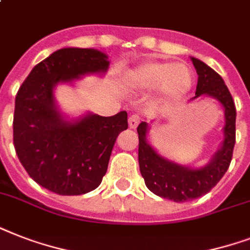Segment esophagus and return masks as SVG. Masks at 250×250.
Wrapping results in <instances>:
<instances>
[{
	"instance_id": "obj_1",
	"label": "esophagus",
	"mask_w": 250,
	"mask_h": 250,
	"mask_svg": "<svg viewBox=\"0 0 250 250\" xmlns=\"http://www.w3.org/2000/svg\"><path fill=\"white\" fill-rule=\"evenodd\" d=\"M139 123H140V118L137 117V115H131V117L128 118L129 128H136L137 125H139Z\"/></svg>"
}]
</instances>
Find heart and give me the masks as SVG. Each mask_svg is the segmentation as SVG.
I'll return each instance as SVG.
<instances>
[{
	"label": "heart",
	"instance_id": "b5f03b06",
	"mask_svg": "<svg viewBox=\"0 0 250 250\" xmlns=\"http://www.w3.org/2000/svg\"><path fill=\"white\" fill-rule=\"evenodd\" d=\"M125 83L136 90L152 89L157 86L160 97L171 101L188 93L193 84V75L184 63L149 61L131 70L125 75Z\"/></svg>",
	"mask_w": 250,
	"mask_h": 250
}]
</instances>
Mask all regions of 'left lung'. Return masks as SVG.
Returning a JSON list of instances; mask_svg holds the SVG:
<instances>
[{
    "label": "left lung",
    "mask_w": 250,
    "mask_h": 250,
    "mask_svg": "<svg viewBox=\"0 0 250 250\" xmlns=\"http://www.w3.org/2000/svg\"><path fill=\"white\" fill-rule=\"evenodd\" d=\"M190 60L198 75L196 96L192 100L201 96H209L221 102L225 109V139L209 164L200 168H190L166 160L146 141L149 132L148 123L141 122L137 127L139 165L145 186L157 196L175 202L201 197L217 186V183L229 170L236 141V107L229 88L221 75L213 68L197 58Z\"/></svg>",
    "instance_id": "left-lung-1"
}]
</instances>
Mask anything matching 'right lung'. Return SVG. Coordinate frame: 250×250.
<instances>
[{
  "mask_svg": "<svg viewBox=\"0 0 250 250\" xmlns=\"http://www.w3.org/2000/svg\"><path fill=\"white\" fill-rule=\"evenodd\" d=\"M105 53L63 48L29 72L15 97L14 146L31 178L57 194L78 196L102 182L118 135L128 127L127 113L101 117L88 113L66 121L54 100V88L88 74H105Z\"/></svg>",
  "mask_w": 250,
  "mask_h": 250,
  "instance_id": "add662e5",
  "label": "right lung"
}]
</instances>
